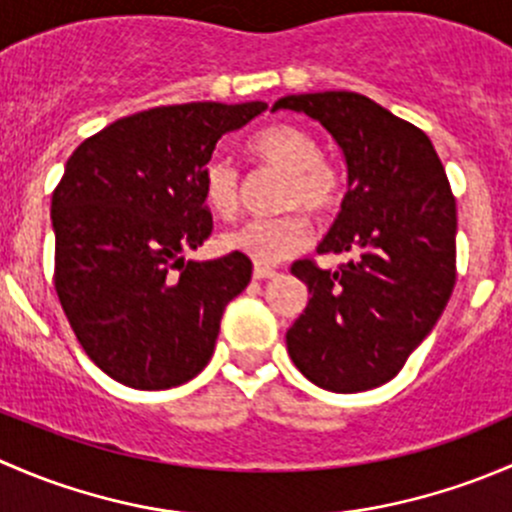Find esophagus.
Masks as SVG:
<instances>
[{
  "mask_svg": "<svg viewBox=\"0 0 512 512\" xmlns=\"http://www.w3.org/2000/svg\"><path fill=\"white\" fill-rule=\"evenodd\" d=\"M252 275H255V280H270V277H275L277 272L272 270V267H265V265H255V270H252Z\"/></svg>",
  "mask_w": 512,
  "mask_h": 512,
  "instance_id": "obj_1",
  "label": "esophagus"
}]
</instances>
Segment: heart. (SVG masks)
Instances as JSON below:
<instances>
[{
  "label": "heart",
  "instance_id": "obj_1",
  "mask_svg": "<svg viewBox=\"0 0 512 512\" xmlns=\"http://www.w3.org/2000/svg\"><path fill=\"white\" fill-rule=\"evenodd\" d=\"M250 153L262 168L282 173L277 205L299 208L304 205L312 213H327L342 198V178L337 168L322 158L317 138L292 123H272L262 128L250 141ZM245 195L242 175L230 160L213 158L203 168L205 205L218 218H235ZM312 227L304 213L285 210L270 218H252L247 223L223 232L220 245L227 252L250 257L257 265H275L297 255L309 245Z\"/></svg>",
  "mask_w": 512,
  "mask_h": 512
}]
</instances>
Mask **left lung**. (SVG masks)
<instances>
[{
	"instance_id": "left-lung-1",
	"label": "left lung",
	"mask_w": 512,
	"mask_h": 512,
	"mask_svg": "<svg viewBox=\"0 0 512 512\" xmlns=\"http://www.w3.org/2000/svg\"><path fill=\"white\" fill-rule=\"evenodd\" d=\"M307 113L347 158L349 190L319 252H349L337 270L297 260L309 302L287 329L294 366L329 391L394 379L436 327L456 285V198L426 133L354 91L285 96L272 111Z\"/></svg>"
}]
</instances>
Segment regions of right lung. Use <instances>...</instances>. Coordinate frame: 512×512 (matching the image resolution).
I'll return each instance as SVG.
<instances>
[{
	"mask_svg": "<svg viewBox=\"0 0 512 512\" xmlns=\"http://www.w3.org/2000/svg\"><path fill=\"white\" fill-rule=\"evenodd\" d=\"M267 103H178L118 118L66 160L51 195L54 287L76 339L133 389H170L205 369L250 257L183 260L213 232L203 168L215 143Z\"/></svg>",
	"mask_w": 512,
	"mask_h": 512,
	"instance_id": "1",
	"label": "right lung"
}]
</instances>
